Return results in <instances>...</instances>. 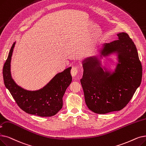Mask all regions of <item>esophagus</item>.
Here are the masks:
<instances>
[{"instance_id":"34e87169","label":"esophagus","mask_w":146,"mask_h":146,"mask_svg":"<svg viewBox=\"0 0 146 146\" xmlns=\"http://www.w3.org/2000/svg\"><path fill=\"white\" fill-rule=\"evenodd\" d=\"M78 73V68L77 67H73L71 70V74L73 77H75Z\"/></svg>"}]
</instances>
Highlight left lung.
Wrapping results in <instances>:
<instances>
[{
	"mask_svg": "<svg viewBox=\"0 0 146 146\" xmlns=\"http://www.w3.org/2000/svg\"><path fill=\"white\" fill-rule=\"evenodd\" d=\"M118 40L104 43L99 55L82 61L84 74L80 83L88 109L97 114L119 111L128 104L140 86L142 66L134 43L126 33L117 34ZM112 54L118 62L113 71L100 67V59Z\"/></svg>",
	"mask_w": 146,
	"mask_h": 146,
	"instance_id": "8db88e82",
	"label": "left lung"
}]
</instances>
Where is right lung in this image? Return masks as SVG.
<instances>
[{
	"label": "right lung",
	"instance_id": "add662e5",
	"mask_svg": "<svg viewBox=\"0 0 146 146\" xmlns=\"http://www.w3.org/2000/svg\"><path fill=\"white\" fill-rule=\"evenodd\" d=\"M15 43L12 45L3 68L6 88L9 91L18 106L25 112L41 117L54 116L62 109L63 96L72 81L70 74L72 67L56 74L40 90H25L15 83L11 76V61Z\"/></svg>",
	"mask_w": 146,
	"mask_h": 146
}]
</instances>
